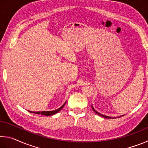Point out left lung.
Returning <instances> with one entry per match:
<instances>
[{
    "label": "left lung",
    "instance_id": "1",
    "mask_svg": "<svg viewBox=\"0 0 148 148\" xmlns=\"http://www.w3.org/2000/svg\"><path fill=\"white\" fill-rule=\"evenodd\" d=\"M91 107H92V110H93V111L95 112V113L97 114H98V115H99V116H102V117H105V118H107V119H111V118H112L111 117H109V116H104V115H102V114H101L99 113L98 112H97L96 110H95L93 108V107H92V106H91ZM113 118H114V117H113Z\"/></svg>",
    "mask_w": 148,
    "mask_h": 148
}]
</instances>
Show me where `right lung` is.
<instances>
[{
  "label": "right lung",
  "instance_id": "right-lung-1",
  "mask_svg": "<svg viewBox=\"0 0 148 148\" xmlns=\"http://www.w3.org/2000/svg\"><path fill=\"white\" fill-rule=\"evenodd\" d=\"M66 104V102H64L63 105L61 107H60L59 108L57 109L56 110H53V111H43V112H32V111H29L31 112V113H34V114H41V115H44V116H52V115H54L61 110L62 108L64 107V106Z\"/></svg>",
  "mask_w": 148,
  "mask_h": 148
}]
</instances>
